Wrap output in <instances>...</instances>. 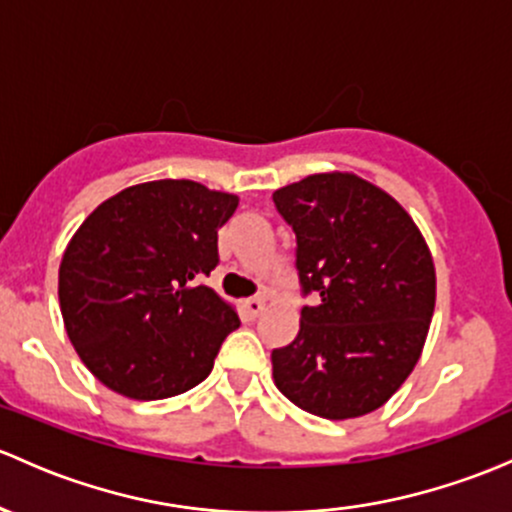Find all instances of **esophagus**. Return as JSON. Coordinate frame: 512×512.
I'll use <instances>...</instances> for the list:
<instances>
[{
    "label": "esophagus",
    "instance_id": "obj_1",
    "mask_svg": "<svg viewBox=\"0 0 512 512\" xmlns=\"http://www.w3.org/2000/svg\"><path fill=\"white\" fill-rule=\"evenodd\" d=\"M242 311H245L247 319L255 321L257 316L265 311V301H262V299H245V301H242Z\"/></svg>",
    "mask_w": 512,
    "mask_h": 512
}]
</instances>
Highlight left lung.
Instances as JSON below:
<instances>
[{"label": "left lung", "instance_id": "1", "mask_svg": "<svg viewBox=\"0 0 512 512\" xmlns=\"http://www.w3.org/2000/svg\"><path fill=\"white\" fill-rule=\"evenodd\" d=\"M272 201L297 235L299 333L272 351L287 400L324 419L383 407L417 365L437 301L432 252L410 213L348 171L311 174Z\"/></svg>", "mask_w": 512, "mask_h": 512}]
</instances>
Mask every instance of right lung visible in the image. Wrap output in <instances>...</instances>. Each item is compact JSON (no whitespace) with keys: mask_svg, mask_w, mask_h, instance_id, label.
Masks as SVG:
<instances>
[{"mask_svg":"<svg viewBox=\"0 0 512 512\" xmlns=\"http://www.w3.org/2000/svg\"><path fill=\"white\" fill-rule=\"evenodd\" d=\"M238 196L188 179L129 186L83 220L58 299L85 368L129 400L181 395L211 375L238 314L206 284Z\"/></svg>","mask_w":512,"mask_h":512,"instance_id":"right-lung-1","label":"right lung"}]
</instances>
